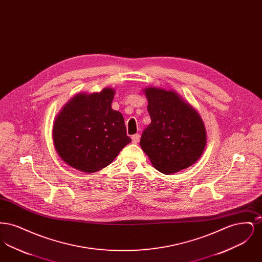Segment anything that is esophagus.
Returning a JSON list of instances; mask_svg holds the SVG:
<instances>
[{
    "label": "esophagus",
    "mask_w": 262,
    "mask_h": 262,
    "mask_svg": "<svg viewBox=\"0 0 262 262\" xmlns=\"http://www.w3.org/2000/svg\"><path fill=\"white\" fill-rule=\"evenodd\" d=\"M132 139H133V142H134V143H138V142H139V139H140V136H139L138 134H137V135L133 136Z\"/></svg>",
    "instance_id": "34e87169"
}]
</instances>
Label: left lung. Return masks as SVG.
Listing matches in <instances>:
<instances>
[{
	"mask_svg": "<svg viewBox=\"0 0 262 262\" xmlns=\"http://www.w3.org/2000/svg\"><path fill=\"white\" fill-rule=\"evenodd\" d=\"M150 125L143 130L140 146L153 167L171 174L196 162L207 142L200 114L173 90L144 88Z\"/></svg>",
	"mask_w": 262,
	"mask_h": 262,
	"instance_id": "8db88e82",
	"label": "left lung"
}]
</instances>
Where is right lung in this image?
<instances>
[{"instance_id":"right-lung-1","label":"right lung","mask_w":262,"mask_h":262,"mask_svg":"<svg viewBox=\"0 0 262 262\" xmlns=\"http://www.w3.org/2000/svg\"><path fill=\"white\" fill-rule=\"evenodd\" d=\"M115 89L80 92L57 115L53 143L63 162L84 173H94L114 161L132 139L123 115L112 109Z\"/></svg>"}]
</instances>
